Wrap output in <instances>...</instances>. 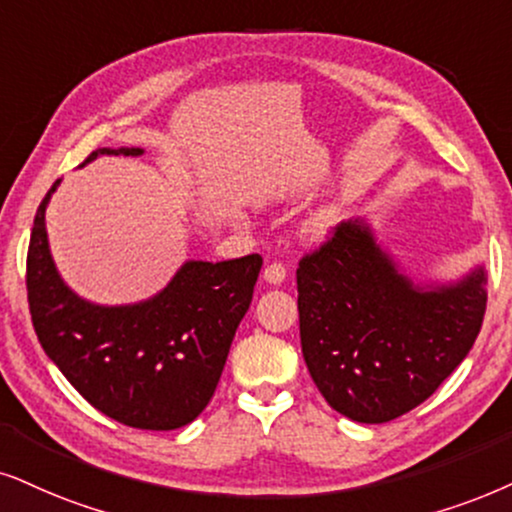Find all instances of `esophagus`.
Listing matches in <instances>:
<instances>
[{
  "label": "esophagus",
  "mask_w": 512,
  "mask_h": 512,
  "mask_svg": "<svg viewBox=\"0 0 512 512\" xmlns=\"http://www.w3.org/2000/svg\"><path fill=\"white\" fill-rule=\"evenodd\" d=\"M264 278H267L269 283H283L286 281V264L283 262H271L267 264V269H264Z\"/></svg>",
  "instance_id": "1"
}]
</instances>
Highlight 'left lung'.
Listing matches in <instances>:
<instances>
[{"label":"left lung","instance_id":"8db88e82","mask_svg":"<svg viewBox=\"0 0 512 512\" xmlns=\"http://www.w3.org/2000/svg\"><path fill=\"white\" fill-rule=\"evenodd\" d=\"M484 274L413 288L361 222L333 226L297 267L304 364L323 399L359 423H387L425 399L480 335Z\"/></svg>","mask_w":512,"mask_h":512}]
</instances>
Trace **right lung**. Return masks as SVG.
Returning <instances> with one entry per match:
<instances>
[{
    "mask_svg": "<svg viewBox=\"0 0 512 512\" xmlns=\"http://www.w3.org/2000/svg\"><path fill=\"white\" fill-rule=\"evenodd\" d=\"M103 153L139 155L141 148H99L84 163ZM56 184L37 208L25 264L37 340L103 416L139 430L184 428L215 394L262 257L186 262L153 300L96 307L70 293L51 262L44 210Z\"/></svg>",
    "mask_w": 512,
    "mask_h": 512,
    "instance_id": "1",
    "label": "right lung"
}]
</instances>
